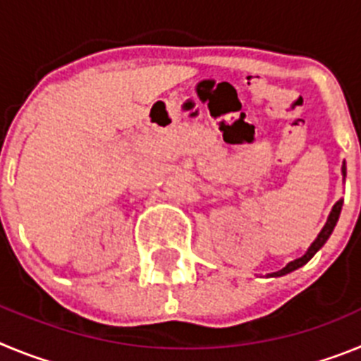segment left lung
<instances>
[{"mask_svg":"<svg viewBox=\"0 0 361 361\" xmlns=\"http://www.w3.org/2000/svg\"><path fill=\"white\" fill-rule=\"evenodd\" d=\"M342 175H343V180H345V175H347V170H345V162L342 164ZM342 206H343V199L338 200L336 204L333 206V209H331L329 216H327V222H325V226L322 228V231L318 233V237L314 238V242H312L311 245H309V250L305 251V255H302L300 258H296V260H293V262H289L288 266L282 267L280 271H276V273H273L271 276H283V275H288V273H291V271L298 269V267L305 266V264L311 260L314 255L318 253V251L322 250V245L327 242V238L331 237V233L334 231V226H336L338 219H340V213H342Z\"/></svg>","mask_w":361,"mask_h":361,"instance_id":"1","label":"left lung"}]
</instances>
